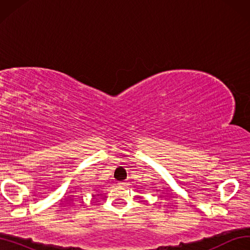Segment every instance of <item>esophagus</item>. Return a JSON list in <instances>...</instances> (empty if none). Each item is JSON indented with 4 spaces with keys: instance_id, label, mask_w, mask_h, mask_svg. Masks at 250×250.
Returning a JSON list of instances; mask_svg holds the SVG:
<instances>
[{
    "instance_id": "obj_1",
    "label": "esophagus",
    "mask_w": 250,
    "mask_h": 250,
    "mask_svg": "<svg viewBox=\"0 0 250 250\" xmlns=\"http://www.w3.org/2000/svg\"><path fill=\"white\" fill-rule=\"evenodd\" d=\"M120 187H125L126 186V183H119L118 184Z\"/></svg>"
}]
</instances>
